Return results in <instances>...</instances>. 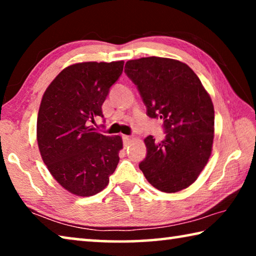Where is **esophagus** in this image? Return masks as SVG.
<instances>
[{"label": "esophagus", "instance_id": "1", "mask_svg": "<svg viewBox=\"0 0 256 256\" xmlns=\"http://www.w3.org/2000/svg\"><path fill=\"white\" fill-rule=\"evenodd\" d=\"M122 138H123V141H124L125 146H128L130 142L132 141V136H123Z\"/></svg>", "mask_w": 256, "mask_h": 256}]
</instances>
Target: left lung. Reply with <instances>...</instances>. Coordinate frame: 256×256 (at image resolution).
<instances>
[{"label": "left lung", "instance_id": "left-lung-1", "mask_svg": "<svg viewBox=\"0 0 256 256\" xmlns=\"http://www.w3.org/2000/svg\"><path fill=\"white\" fill-rule=\"evenodd\" d=\"M126 76L138 86L146 114L164 120L166 138H144L146 157L138 164L146 180L162 192L188 188L209 160L214 136V110L194 71L177 60H128Z\"/></svg>", "mask_w": 256, "mask_h": 256}]
</instances>
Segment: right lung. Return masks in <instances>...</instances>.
<instances>
[{
  "instance_id": "obj_1",
  "label": "right lung",
  "mask_w": 256,
  "mask_h": 256,
  "mask_svg": "<svg viewBox=\"0 0 256 256\" xmlns=\"http://www.w3.org/2000/svg\"><path fill=\"white\" fill-rule=\"evenodd\" d=\"M124 60L84 62L64 68L47 86L37 118L42 162L56 182L79 196H92L108 185L120 162L123 141L96 131L110 88Z\"/></svg>"
}]
</instances>
